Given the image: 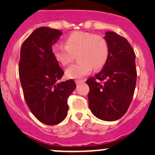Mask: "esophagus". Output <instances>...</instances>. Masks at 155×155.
I'll use <instances>...</instances> for the list:
<instances>
[{"label": "esophagus", "instance_id": "obj_1", "mask_svg": "<svg viewBox=\"0 0 155 155\" xmlns=\"http://www.w3.org/2000/svg\"><path fill=\"white\" fill-rule=\"evenodd\" d=\"M84 80H83V79H76V80H75V83H76L77 84L84 82Z\"/></svg>", "mask_w": 155, "mask_h": 155}]
</instances>
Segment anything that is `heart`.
<instances>
[{
	"mask_svg": "<svg viewBox=\"0 0 155 155\" xmlns=\"http://www.w3.org/2000/svg\"><path fill=\"white\" fill-rule=\"evenodd\" d=\"M65 46L55 45L52 54L62 66H67L77 55L78 63L66 70L68 78H81L94 70L103 68L109 56V46L102 36L91 33L77 31L70 34Z\"/></svg>",
	"mask_w": 155,
	"mask_h": 155,
	"instance_id": "b5f03b06",
	"label": "heart"
}]
</instances>
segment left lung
Returning a JSON list of instances; mask_svg holds the SVG:
<instances>
[{"instance_id": "1", "label": "left lung", "mask_w": 155, "mask_h": 155, "mask_svg": "<svg viewBox=\"0 0 155 155\" xmlns=\"http://www.w3.org/2000/svg\"><path fill=\"white\" fill-rule=\"evenodd\" d=\"M104 38L109 56L102 71L86 81L88 106L96 117L112 121L126 113L133 100L137 76L136 55L124 37L108 31Z\"/></svg>"}]
</instances>
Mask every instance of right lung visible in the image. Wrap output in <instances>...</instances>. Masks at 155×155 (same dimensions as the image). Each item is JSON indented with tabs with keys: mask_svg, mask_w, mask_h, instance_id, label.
I'll return each instance as SVG.
<instances>
[{
	"mask_svg": "<svg viewBox=\"0 0 155 155\" xmlns=\"http://www.w3.org/2000/svg\"><path fill=\"white\" fill-rule=\"evenodd\" d=\"M59 30L40 27L22 43L18 74L23 96L30 111L41 122L57 125L67 115V100L76 88L73 79L58 82L63 71L52 54Z\"/></svg>",
	"mask_w": 155,
	"mask_h": 155,
	"instance_id": "add662e5",
	"label": "right lung"
}]
</instances>
